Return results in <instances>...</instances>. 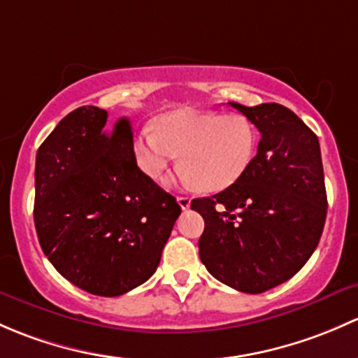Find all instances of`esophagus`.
I'll list each match as a JSON object with an SVG mask.
<instances>
[{"label":"esophagus","mask_w":358,"mask_h":358,"mask_svg":"<svg viewBox=\"0 0 358 358\" xmlns=\"http://www.w3.org/2000/svg\"><path fill=\"white\" fill-rule=\"evenodd\" d=\"M178 203H179V206L182 210H187V208H189V205H191V198L178 196Z\"/></svg>","instance_id":"esophagus-1"}]
</instances>
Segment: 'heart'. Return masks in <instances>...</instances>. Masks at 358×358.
<instances>
[{"label": "heart", "mask_w": 358, "mask_h": 358, "mask_svg": "<svg viewBox=\"0 0 358 358\" xmlns=\"http://www.w3.org/2000/svg\"><path fill=\"white\" fill-rule=\"evenodd\" d=\"M259 132L238 112L178 108L155 117L132 141L138 167L160 179L180 155L182 179L205 191H222L241 178L255 157Z\"/></svg>", "instance_id": "heart-1"}]
</instances>
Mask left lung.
I'll return each instance as SVG.
<instances>
[{
    "instance_id": "obj_1",
    "label": "left lung",
    "mask_w": 358,
    "mask_h": 358,
    "mask_svg": "<svg viewBox=\"0 0 358 358\" xmlns=\"http://www.w3.org/2000/svg\"><path fill=\"white\" fill-rule=\"evenodd\" d=\"M260 132L252 164L233 186L191 208L205 220L200 259L243 293H264L293 278L319 245L327 213L319 139L279 103H229Z\"/></svg>"
}]
</instances>
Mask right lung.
I'll list each match as a JSON object with an SVG mask.
<instances>
[{"mask_svg":"<svg viewBox=\"0 0 358 358\" xmlns=\"http://www.w3.org/2000/svg\"><path fill=\"white\" fill-rule=\"evenodd\" d=\"M34 176L39 245L67 281L119 296L152 278L180 206L138 167L127 119L70 112L39 146Z\"/></svg>","mask_w":358,"mask_h":358,"instance_id":"right-lung-1","label":"right lung"}]
</instances>
